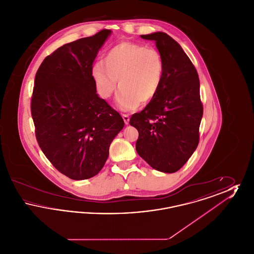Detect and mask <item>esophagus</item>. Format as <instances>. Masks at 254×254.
<instances>
[{
    "label": "esophagus",
    "instance_id": "obj_1",
    "mask_svg": "<svg viewBox=\"0 0 254 254\" xmlns=\"http://www.w3.org/2000/svg\"><path fill=\"white\" fill-rule=\"evenodd\" d=\"M122 117H123V119H124L125 124H126V125H128V123H129V116H128L127 114H122Z\"/></svg>",
    "mask_w": 254,
    "mask_h": 254
}]
</instances>
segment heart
<instances>
[{"mask_svg": "<svg viewBox=\"0 0 254 254\" xmlns=\"http://www.w3.org/2000/svg\"><path fill=\"white\" fill-rule=\"evenodd\" d=\"M164 72V61L157 49L139 43L122 42L109 49L104 65H93L91 75L98 94L104 99L115 93L119 80V106L129 110L147 105L156 97Z\"/></svg>", "mask_w": 254, "mask_h": 254, "instance_id": "obj_1", "label": "heart"}]
</instances>
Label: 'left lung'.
Listing matches in <instances>:
<instances>
[{"mask_svg": "<svg viewBox=\"0 0 254 254\" xmlns=\"http://www.w3.org/2000/svg\"><path fill=\"white\" fill-rule=\"evenodd\" d=\"M155 42L165 72L156 97L129 125L137 128V153L154 169L173 173L181 169L199 143L203 117L198 73L181 46L164 32L141 35Z\"/></svg>", "mask_w": 254, "mask_h": 254, "instance_id": "obj_1", "label": "left lung"}]
</instances>
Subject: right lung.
Masks as SVG:
<instances>
[{
	"mask_svg": "<svg viewBox=\"0 0 254 254\" xmlns=\"http://www.w3.org/2000/svg\"><path fill=\"white\" fill-rule=\"evenodd\" d=\"M111 31L64 45L41 64L31 115L37 142L54 168L72 180L95 176L124 127L121 115L98 96L91 71Z\"/></svg>",
	"mask_w": 254,
	"mask_h": 254,
	"instance_id": "1",
	"label": "right lung"
}]
</instances>
